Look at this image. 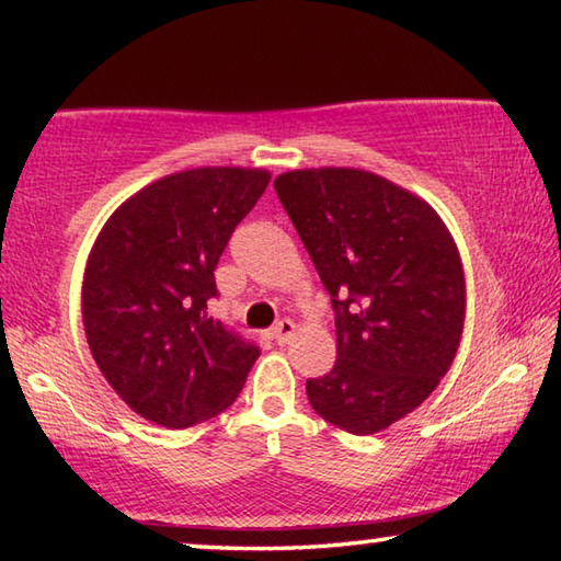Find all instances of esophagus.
Masks as SVG:
<instances>
[{
	"label": "esophagus",
	"mask_w": 561,
	"mask_h": 561,
	"mask_svg": "<svg viewBox=\"0 0 561 561\" xmlns=\"http://www.w3.org/2000/svg\"><path fill=\"white\" fill-rule=\"evenodd\" d=\"M294 331H297V324H294L291 319H282L272 327V339L277 341V344H287V341L294 336Z\"/></svg>",
	"instance_id": "1"
}]
</instances>
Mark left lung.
<instances>
[{
  "instance_id": "obj_1",
  "label": "left lung",
  "mask_w": 561,
  "mask_h": 561,
  "mask_svg": "<svg viewBox=\"0 0 561 561\" xmlns=\"http://www.w3.org/2000/svg\"><path fill=\"white\" fill-rule=\"evenodd\" d=\"M274 190L336 309V364L309 378V403L346 433L386 431L435 391L458 354V244L423 197L368 170H289Z\"/></svg>"
}]
</instances>
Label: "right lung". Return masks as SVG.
I'll return each mask as SVG.
<instances>
[{
  "mask_svg": "<svg viewBox=\"0 0 561 561\" xmlns=\"http://www.w3.org/2000/svg\"><path fill=\"white\" fill-rule=\"evenodd\" d=\"M262 168L170 173L118 205L81 287L89 348L133 413L190 428L234 403L260 348L210 317L227 240L270 185Z\"/></svg>",
  "mask_w": 561,
  "mask_h": 561,
  "instance_id": "obj_1",
  "label": "right lung"
}]
</instances>
